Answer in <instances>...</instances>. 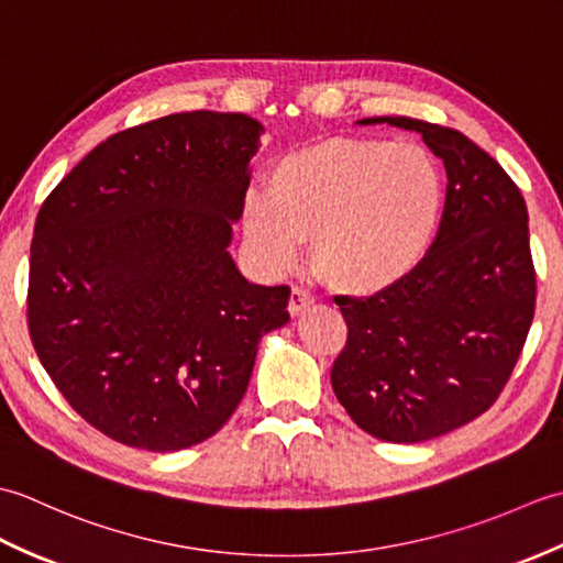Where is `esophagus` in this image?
<instances>
[{"mask_svg":"<svg viewBox=\"0 0 563 563\" xmlns=\"http://www.w3.org/2000/svg\"><path fill=\"white\" fill-rule=\"evenodd\" d=\"M312 305H314V295H312V292H307V290H302V288H292L290 302H288V312H290L292 317L302 314L305 309L312 307Z\"/></svg>","mask_w":563,"mask_h":563,"instance_id":"1","label":"esophagus"}]
</instances>
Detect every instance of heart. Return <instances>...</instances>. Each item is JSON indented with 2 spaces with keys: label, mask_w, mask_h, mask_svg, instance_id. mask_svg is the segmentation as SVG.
I'll return each mask as SVG.
<instances>
[{
  "label": "heart",
  "mask_w": 563,
  "mask_h": 563,
  "mask_svg": "<svg viewBox=\"0 0 563 563\" xmlns=\"http://www.w3.org/2000/svg\"><path fill=\"white\" fill-rule=\"evenodd\" d=\"M442 176L428 150L382 137H327L273 164L266 194H249L244 232L273 271L302 242L331 288L375 295L413 273L442 212Z\"/></svg>",
  "instance_id": "1"
}]
</instances>
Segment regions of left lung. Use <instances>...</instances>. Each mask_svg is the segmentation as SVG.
<instances>
[{
	"mask_svg": "<svg viewBox=\"0 0 563 563\" xmlns=\"http://www.w3.org/2000/svg\"><path fill=\"white\" fill-rule=\"evenodd\" d=\"M357 123L421 133L448 190L413 273L373 297H336L349 341L331 387L365 433L423 442L492 409L518 363L537 300L528 208L504 166L460 130L404 115Z\"/></svg>",
	"mask_w": 563,
	"mask_h": 563,
	"instance_id": "1",
	"label": "left lung"
}]
</instances>
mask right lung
I'll list each match as a JSON object with an SVG mask.
<instances>
[{
    "mask_svg": "<svg viewBox=\"0 0 563 563\" xmlns=\"http://www.w3.org/2000/svg\"><path fill=\"white\" fill-rule=\"evenodd\" d=\"M263 125L244 113L157 118L93 147L35 218L29 331L84 421L150 452L230 421L290 288L232 261Z\"/></svg>",
    "mask_w": 563,
    "mask_h": 563,
    "instance_id": "obj_1",
    "label": "right lung"
}]
</instances>
